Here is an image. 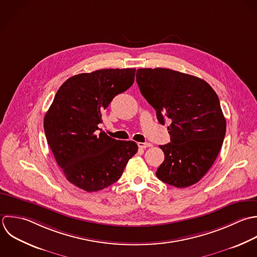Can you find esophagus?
Returning <instances> with one entry per match:
<instances>
[{
  "label": "esophagus",
  "mask_w": 257,
  "mask_h": 257,
  "mask_svg": "<svg viewBox=\"0 0 257 257\" xmlns=\"http://www.w3.org/2000/svg\"><path fill=\"white\" fill-rule=\"evenodd\" d=\"M138 146H139V148H142V149H146V148H148V147H152V144L151 143H142V142H139L138 143Z\"/></svg>",
  "instance_id": "34e87169"
}]
</instances>
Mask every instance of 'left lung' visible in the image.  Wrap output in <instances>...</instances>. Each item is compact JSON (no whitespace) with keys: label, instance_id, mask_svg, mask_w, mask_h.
<instances>
[{"label":"left lung","instance_id":"obj_1","mask_svg":"<svg viewBox=\"0 0 257 257\" xmlns=\"http://www.w3.org/2000/svg\"><path fill=\"white\" fill-rule=\"evenodd\" d=\"M136 81L158 121H171L170 143L159 146L165 159L156 176L177 188L197 183L214 163L225 136L217 94L204 80L165 68L138 69Z\"/></svg>","mask_w":257,"mask_h":257}]
</instances>
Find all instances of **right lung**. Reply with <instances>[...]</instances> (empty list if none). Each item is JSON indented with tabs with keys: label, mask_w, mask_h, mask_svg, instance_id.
<instances>
[{
	"label": "right lung",
	"mask_w": 257,
	"mask_h": 257,
	"mask_svg": "<svg viewBox=\"0 0 257 257\" xmlns=\"http://www.w3.org/2000/svg\"><path fill=\"white\" fill-rule=\"evenodd\" d=\"M135 69H102L64 82L44 118V130L67 180L87 192L115 183L138 146L105 132L98 134L102 112L134 83Z\"/></svg>",
	"instance_id": "obj_1"
}]
</instances>
